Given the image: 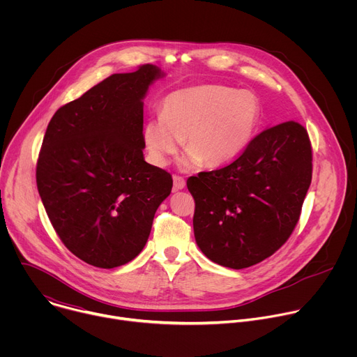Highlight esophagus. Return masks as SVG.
<instances>
[{"label":"esophagus","instance_id":"1","mask_svg":"<svg viewBox=\"0 0 357 357\" xmlns=\"http://www.w3.org/2000/svg\"><path fill=\"white\" fill-rule=\"evenodd\" d=\"M185 185H186V182L182 176L174 175V190H181L185 188Z\"/></svg>","mask_w":357,"mask_h":357}]
</instances>
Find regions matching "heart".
Returning <instances> with one entry per match:
<instances>
[{"label":"heart","instance_id":"1","mask_svg":"<svg viewBox=\"0 0 357 357\" xmlns=\"http://www.w3.org/2000/svg\"><path fill=\"white\" fill-rule=\"evenodd\" d=\"M261 105L256 94L222 84H197L169 93L161 117L142 130L149 161L165 167L182 148L183 168H219L236 160L257 131Z\"/></svg>","mask_w":357,"mask_h":357}]
</instances>
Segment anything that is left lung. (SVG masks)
<instances>
[{
    "label": "left lung",
    "instance_id": "8db88e82",
    "mask_svg": "<svg viewBox=\"0 0 357 357\" xmlns=\"http://www.w3.org/2000/svg\"><path fill=\"white\" fill-rule=\"evenodd\" d=\"M311 179L305 127L285 121L264 130L231 164L188 179L199 248L233 270L273 256L294 231Z\"/></svg>",
    "mask_w": 357,
    "mask_h": 357
}]
</instances>
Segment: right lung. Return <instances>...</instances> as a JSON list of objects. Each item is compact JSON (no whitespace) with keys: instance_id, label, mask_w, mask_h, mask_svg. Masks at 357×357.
<instances>
[{"instance_id":"add662e5","label":"right lung","mask_w":357,"mask_h":357,"mask_svg":"<svg viewBox=\"0 0 357 357\" xmlns=\"http://www.w3.org/2000/svg\"><path fill=\"white\" fill-rule=\"evenodd\" d=\"M162 76L154 65L112 75L47 124L38 192L62 243L90 266L114 268L134 260L171 193V174L142 154V98Z\"/></svg>"}]
</instances>
